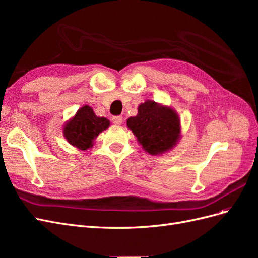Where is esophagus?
<instances>
[{
    "mask_svg": "<svg viewBox=\"0 0 258 258\" xmlns=\"http://www.w3.org/2000/svg\"><path fill=\"white\" fill-rule=\"evenodd\" d=\"M112 121L115 124H121L122 122V117L121 116H113L112 117Z\"/></svg>",
    "mask_w": 258,
    "mask_h": 258,
    "instance_id": "1",
    "label": "esophagus"
}]
</instances>
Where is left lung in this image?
Listing matches in <instances>:
<instances>
[{"label": "left lung", "instance_id": "obj_1", "mask_svg": "<svg viewBox=\"0 0 258 258\" xmlns=\"http://www.w3.org/2000/svg\"><path fill=\"white\" fill-rule=\"evenodd\" d=\"M127 126L134 132L139 143L151 155L171 150L181 134L177 114L172 108L159 105L151 100L140 104L138 115L130 117Z\"/></svg>", "mask_w": 258, "mask_h": 258}]
</instances>
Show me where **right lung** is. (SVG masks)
Listing matches in <instances>:
<instances>
[{
    "label": "right lung",
    "mask_w": 258,
    "mask_h": 258,
    "mask_svg": "<svg viewBox=\"0 0 258 258\" xmlns=\"http://www.w3.org/2000/svg\"><path fill=\"white\" fill-rule=\"evenodd\" d=\"M108 126L110 121L105 117H98L90 106L85 105L66 123L63 134L70 144L86 151L92 146L93 140L100 132L107 129Z\"/></svg>",
    "instance_id": "1"
}]
</instances>
